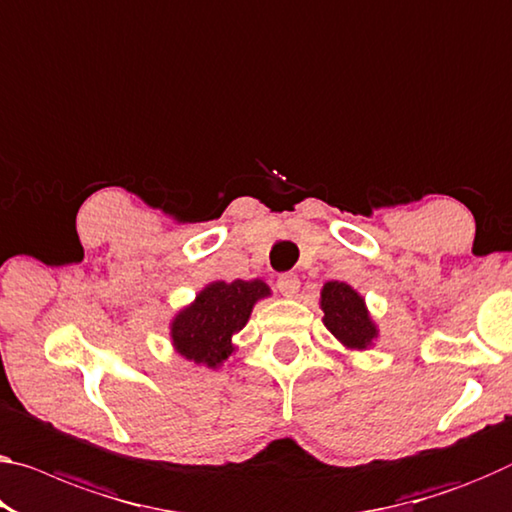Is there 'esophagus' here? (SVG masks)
<instances>
[{"label": "esophagus", "mask_w": 512, "mask_h": 512, "mask_svg": "<svg viewBox=\"0 0 512 512\" xmlns=\"http://www.w3.org/2000/svg\"><path fill=\"white\" fill-rule=\"evenodd\" d=\"M277 288H279L281 295L293 297L297 290H300V277H297V274H293V272H283V274H279V279H277Z\"/></svg>", "instance_id": "1"}]
</instances>
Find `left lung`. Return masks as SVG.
Returning <instances> with one entry per match:
<instances>
[{
	"label": "left lung",
	"mask_w": 512,
	"mask_h": 512,
	"mask_svg": "<svg viewBox=\"0 0 512 512\" xmlns=\"http://www.w3.org/2000/svg\"><path fill=\"white\" fill-rule=\"evenodd\" d=\"M320 306L325 311V327L345 348L366 350L377 336V329L368 316L366 304L357 290L343 281H329L322 286Z\"/></svg>",
	"instance_id": "left-lung-1"
}]
</instances>
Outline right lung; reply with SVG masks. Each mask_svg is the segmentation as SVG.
Returning <instances> with one entry per match:
<instances>
[{
    "label": "right lung",
    "mask_w": 512,
    "mask_h": 512,
    "mask_svg": "<svg viewBox=\"0 0 512 512\" xmlns=\"http://www.w3.org/2000/svg\"><path fill=\"white\" fill-rule=\"evenodd\" d=\"M270 295L261 279L215 281L171 322V341L185 359L219 368L233 352L231 338L247 325L254 304Z\"/></svg>",
    "instance_id": "right-lung-1"
}]
</instances>
